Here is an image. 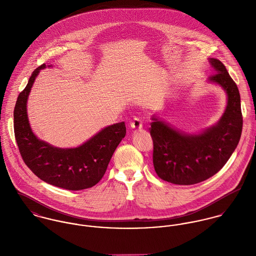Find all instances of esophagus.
Wrapping results in <instances>:
<instances>
[{"instance_id": "34e87169", "label": "esophagus", "mask_w": 256, "mask_h": 256, "mask_svg": "<svg viewBox=\"0 0 256 256\" xmlns=\"http://www.w3.org/2000/svg\"><path fill=\"white\" fill-rule=\"evenodd\" d=\"M130 125L132 127V129L134 130H140L143 127V121L140 117H135L131 122Z\"/></svg>"}]
</instances>
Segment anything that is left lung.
I'll return each mask as SVG.
<instances>
[{"label": "left lung", "instance_id": "obj_1", "mask_svg": "<svg viewBox=\"0 0 256 256\" xmlns=\"http://www.w3.org/2000/svg\"><path fill=\"white\" fill-rule=\"evenodd\" d=\"M210 63L215 73L209 80L228 94V106L218 124L199 135H186L156 118L150 123L154 168L164 182L191 185L210 178L226 164L240 142L242 114L238 86L220 60L212 58Z\"/></svg>", "mask_w": 256, "mask_h": 256}]
</instances>
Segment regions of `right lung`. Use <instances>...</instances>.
I'll use <instances>...</instances> for the list:
<instances>
[{
	"instance_id": "right-lung-1",
	"label": "right lung",
	"mask_w": 256,
	"mask_h": 256,
	"mask_svg": "<svg viewBox=\"0 0 256 256\" xmlns=\"http://www.w3.org/2000/svg\"><path fill=\"white\" fill-rule=\"evenodd\" d=\"M45 67L42 64L32 72L14 106V130L18 150L24 164L45 182L67 190L92 187L104 176L114 150L125 137V123L106 127L74 148H58L37 139L28 123L26 102L37 74Z\"/></svg>"
}]
</instances>
